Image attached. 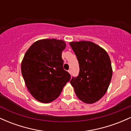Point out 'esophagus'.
Returning <instances> with one entry per match:
<instances>
[{"label": "esophagus", "mask_w": 131, "mask_h": 131, "mask_svg": "<svg viewBox=\"0 0 131 131\" xmlns=\"http://www.w3.org/2000/svg\"><path fill=\"white\" fill-rule=\"evenodd\" d=\"M68 71V73H70V74H71V70H69Z\"/></svg>", "instance_id": "34e87169"}]
</instances>
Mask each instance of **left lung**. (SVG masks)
Instances as JSON below:
<instances>
[{
	"instance_id": "8db88e82",
	"label": "left lung",
	"mask_w": 131,
	"mask_h": 131,
	"mask_svg": "<svg viewBox=\"0 0 131 131\" xmlns=\"http://www.w3.org/2000/svg\"><path fill=\"white\" fill-rule=\"evenodd\" d=\"M77 57L79 73L72 78L71 84L79 100L86 103L99 101L105 94L112 78V63L103 48L90 41L71 42Z\"/></svg>"
}]
</instances>
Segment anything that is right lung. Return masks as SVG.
Returning <instances> with one entry per match:
<instances>
[{"instance_id":"right-lung-1","label":"right lung","mask_w":131,"mask_h":131,"mask_svg":"<svg viewBox=\"0 0 131 131\" xmlns=\"http://www.w3.org/2000/svg\"><path fill=\"white\" fill-rule=\"evenodd\" d=\"M62 40L45 39L32 44L23 57L21 69L28 91L42 103H50L58 98L71 79L63 69Z\"/></svg>"}]
</instances>
